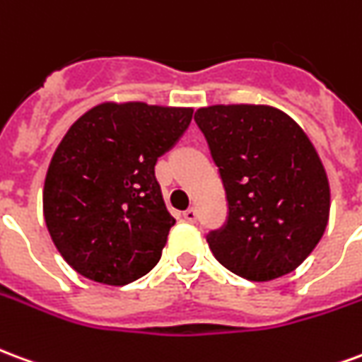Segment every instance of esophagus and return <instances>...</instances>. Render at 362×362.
Wrapping results in <instances>:
<instances>
[{
    "label": "esophagus",
    "mask_w": 362,
    "mask_h": 362,
    "mask_svg": "<svg viewBox=\"0 0 362 362\" xmlns=\"http://www.w3.org/2000/svg\"><path fill=\"white\" fill-rule=\"evenodd\" d=\"M184 215V219L188 221V223H194V221L197 219V211L194 209V207H189V209H186V211L182 213Z\"/></svg>",
    "instance_id": "esophagus-1"
}]
</instances>
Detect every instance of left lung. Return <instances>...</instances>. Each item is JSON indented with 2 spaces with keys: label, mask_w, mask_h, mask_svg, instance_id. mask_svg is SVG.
<instances>
[{
  "label": "left lung",
  "mask_w": 362,
  "mask_h": 362,
  "mask_svg": "<svg viewBox=\"0 0 362 362\" xmlns=\"http://www.w3.org/2000/svg\"><path fill=\"white\" fill-rule=\"evenodd\" d=\"M194 118L228 202L227 225L207 236L213 256L258 283L295 272L329 219V182L308 135L267 104H213Z\"/></svg>",
  "instance_id": "left-lung-1"
}]
</instances>
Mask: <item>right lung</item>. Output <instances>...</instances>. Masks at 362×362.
<instances>
[{
	"label": "right lung",
	"mask_w": 362,
	"mask_h": 362,
	"mask_svg": "<svg viewBox=\"0 0 362 362\" xmlns=\"http://www.w3.org/2000/svg\"><path fill=\"white\" fill-rule=\"evenodd\" d=\"M194 108L103 103L67 129L46 173L44 221L75 272L127 285L160 259L176 219L155 165L192 122Z\"/></svg>",
	"instance_id": "add662e5"
}]
</instances>
